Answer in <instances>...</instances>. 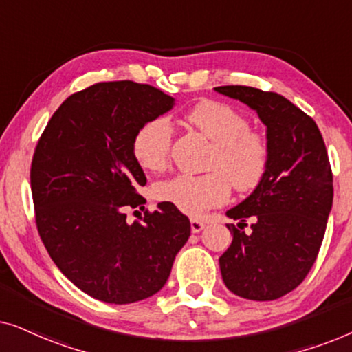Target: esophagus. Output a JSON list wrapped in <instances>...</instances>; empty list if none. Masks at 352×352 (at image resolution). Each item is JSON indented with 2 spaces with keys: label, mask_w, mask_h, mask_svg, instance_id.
Here are the masks:
<instances>
[{
  "label": "esophagus",
  "mask_w": 352,
  "mask_h": 352,
  "mask_svg": "<svg viewBox=\"0 0 352 352\" xmlns=\"http://www.w3.org/2000/svg\"><path fill=\"white\" fill-rule=\"evenodd\" d=\"M205 223L204 221H199V219H190V230L194 234H199V232H201V230L205 229Z\"/></svg>",
  "instance_id": "34e87169"
}]
</instances>
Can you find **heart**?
Masks as SVG:
<instances>
[{"mask_svg":"<svg viewBox=\"0 0 352 352\" xmlns=\"http://www.w3.org/2000/svg\"><path fill=\"white\" fill-rule=\"evenodd\" d=\"M187 120L214 144L206 175H177L157 184V200L199 216L211 206L228 201L230 182L240 192L252 190L266 175L269 147L261 134L250 129L242 113L221 102H201ZM173 128L166 118H155L139 129L133 142L139 165L151 171L165 170L170 162Z\"/></svg>","mask_w":352,"mask_h":352,"instance_id":"b5f03b06","label":"heart"}]
</instances>
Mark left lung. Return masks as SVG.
<instances>
[{"label": "left lung", "mask_w": 352, "mask_h": 352, "mask_svg": "<svg viewBox=\"0 0 352 352\" xmlns=\"http://www.w3.org/2000/svg\"><path fill=\"white\" fill-rule=\"evenodd\" d=\"M266 124L269 165L252 194L226 211L247 226L226 224L232 243L219 258L226 287L254 301L277 300L300 285L314 264L333 204V176L314 120L277 93L218 86ZM237 224V226H239Z\"/></svg>", "instance_id": "8db88e82"}]
</instances>
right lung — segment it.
<instances>
[{
    "label": "right lung",
    "mask_w": 352,
    "mask_h": 352,
    "mask_svg": "<svg viewBox=\"0 0 352 352\" xmlns=\"http://www.w3.org/2000/svg\"><path fill=\"white\" fill-rule=\"evenodd\" d=\"M175 98L134 81H109L67 98L41 134L30 182L45 247L69 280L96 300L129 305L155 295L190 235V221L170 204L128 224L144 208L146 186L133 142Z\"/></svg>",
    "instance_id": "add662e5"
}]
</instances>
